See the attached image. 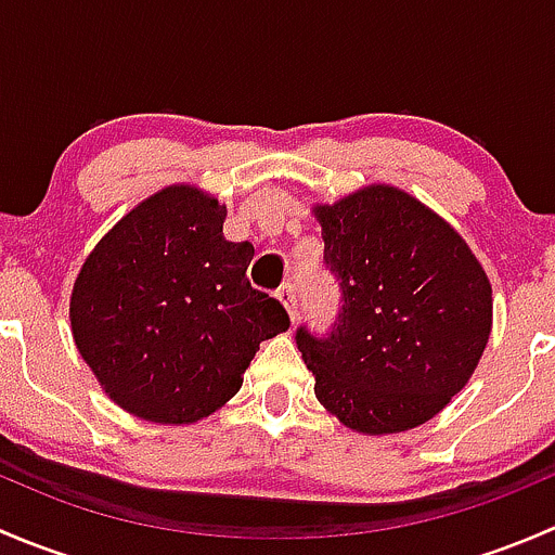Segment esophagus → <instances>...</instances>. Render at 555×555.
Wrapping results in <instances>:
<instances>
[{"label":"esophagus","instance_id":"1","mask_svg":"<svg viewBox=\"0 0 555 555\" xmlns=\"http://www.w3.org/2000/svg\"><path fill=\"white\" fill-rule=\"evenodd\" d=\"M276 298L282 300L284 304V309H287V313H289V319H298V311H300V306H298V289H295V284L293 282H284L282 287L276 289Z\"/></svg>","mask_w":555,"mask_h":555}]
</instances>
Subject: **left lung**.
<instances>
[{
  "instance_id": "8db88e82",
  "label": "left lung",
  "mask_w": 555,
  "mask_h": 555,
  "mask_svg": "<svg viewBox=\"0 0 555 555\" xmlns=\"http://www.w3.org/2000/svg\"><path fill=\"white\" fill-rule=\"evenodd\" d=\"M324 268L340 289L327 333L295 344L319 402L367 435L429 422L467 384L491 333V284L464 238L397 188L319 206Z\"/></svg>"
}]
</instances>
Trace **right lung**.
Returning a JSON list of instances; mask_svg holds the SVG:
<instances>
[{
  "label": "right lung",
  "instance_id": "right-lung-1",
  "mask_svg": "<svg viewBox=\"0 0 555 555\" xmlns=\"http://www.w3.org/2000/svg\"><path fill=\"white\" fill-rule=\"evenodd\" d=\"M225 206L173 184L128 211L88 255L69 319L104 391L158 424L209 416L289 317L246 276L255 246L225 242Z\"/></svg>",
  "mask_w": 555,
  "mask_h": 555
}]
</instances>
